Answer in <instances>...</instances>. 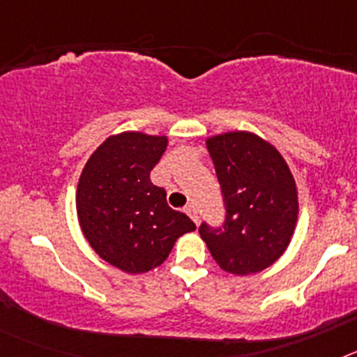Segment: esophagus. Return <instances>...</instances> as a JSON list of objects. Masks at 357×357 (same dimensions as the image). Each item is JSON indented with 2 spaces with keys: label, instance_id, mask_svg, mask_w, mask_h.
I'll use <instances>...</instances> for the list:
<instances>
[{
  "label": "esophagus",
  "instance_id": "esophagus-1",
  "mask_svg": "<svg viewBox=\"0 0 357 357\" xmlns=\"http://www.w3.org/2000/svg\"><path fill=\"white\" fill-rule=\"evenodd\" d=\"M184 211L188 213V216L191 218L195 223H198V211H197V206H195V204H188Z\"/></svg>",
  "mask_w": 357,
  "mask_h": 357
}]
</instances>
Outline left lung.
Returning a JSON list of instances; mask_svg holds the SVG:
<instances>
[{
    "instance_id": "1",
    "label": "left lung",
    "mask_w": 357,
    "mask_h": 357,
    "mask_svg": "<svg viewBox=\"0 0 357 357\" xmlns=\"http://www.w3.org/2000/svg\"><path fill=\"white\" fill-rule=\"evenodd\" d=\"M222 189L225 220L198 227L218 266L234 275L257 273L288 248L298 216L296 185L279 151L250 132L207 139Z\"/></svg>"
}]
</instances>
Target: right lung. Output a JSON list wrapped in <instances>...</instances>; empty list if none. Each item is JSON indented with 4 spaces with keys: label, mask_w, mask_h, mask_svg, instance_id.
Returning a JSON list of instances; mask_svg holds the SVG:
<instances>
[{
    "label": "right lung",
    "mask_w": 357,
    "mask_h": 357,
    "mask_svg": "<svg viewBox=\"0 0 357 357\" xmlns=\"http://www.w3.org/2000/svg\"><path fill=\"white\" fill-rule=\"evenodd\" d=\"M166 146L164 135H112L89 157L78 181L77 213L85 239L102 259L127 273L162 264L176 239L197 229L150 181Z\"/></svg>",
    "instance_id": "obj_1"
}]
</instances>
